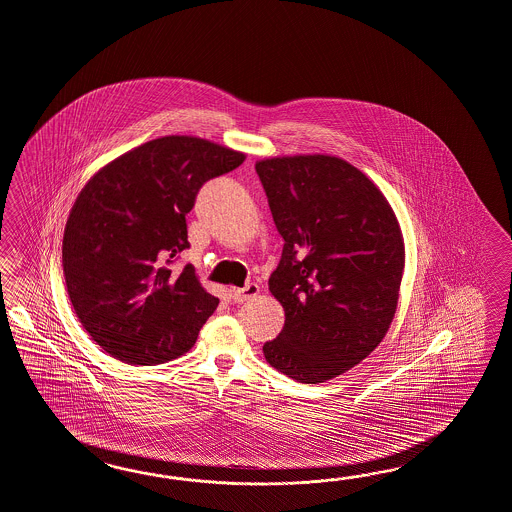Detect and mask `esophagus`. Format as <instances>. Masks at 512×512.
Wrapping results in <instances>:
<instances>
[{
	"label": "esophagus",
	"mask_w": 512,
	"mask_h": 512,
	"mask_svg": "<svg viewBox=\"0 0 512 512\" xmlns=\"http://www.w3.org/2000/svg\"><path fill=\"white\" fill-rule=\"evenodd\" d=\"M257 294H259V285H255V283H250V285H246L244 288H233L231 290V298H233V301H237V303L251 300Z\"/></svg>",
	"instance_id": "1"
}]
</instances>
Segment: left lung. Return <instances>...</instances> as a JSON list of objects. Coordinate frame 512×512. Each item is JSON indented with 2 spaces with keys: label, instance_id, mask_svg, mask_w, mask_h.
<instances>
[{
  "label": "left lung",
  "instance_id": "obj_1",
  "mask_svg": "<svg viewBox=\"0 0 512 512\" xmlns=\"http://www.w3.org/2000/svg\"><path fill=\"white\" fill-rule=\"evenodd\" d=\"M285 240L268 281L283 305L264 359L318 385L366 359L398 309L405 244L398 218L368 175L335 155H283L255 164Z\"/></svg>",
  "mask_w": 512,
  "mask_h": 512
}]
</instances>
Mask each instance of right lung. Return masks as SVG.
Returning <instances> with one entry per match:
<instances>
[{"label": "right lung", "instance_id": "right-lung-1", "mask_svg": "<svg viewBox=\"0 0 512 512\" xmlns=\"http://www.w3.org/2000/svg\"><path fill=\"white\" fill-rule=\"evenodd\" d=\"M246 153L187 135L155 138L88 179L68 216L63 268L68 296L92 340L127 364L153 366L187 353L218 307L187 250V214L205 181Z\"/></svg>", "mask_w": 512, "mask_h": 512}]
</instances>
